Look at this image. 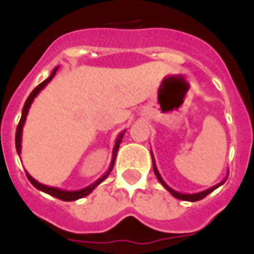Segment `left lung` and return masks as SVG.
Listing matches in <instances>:
<instances>
[{"label": "left lung", "instance_id": "8db88e82", "mask_svg": "<svg viewBox=\"0 0 254 254\" xmlns=\"http://www.w3.org/2000/svg\"><path fill=\"white\" fill-rule=\"evenodd\" d=\"M151 155H152V152H151ZM152 166H154V173H155V176H156V178L159 180L160 184H162V185H163V187H165L166 189H167V190L170 191L171 194H173V196L176 197V198H180V200H185V201H198V200H201V198H204V197L207 196V194H209L211 191L215 190L216 188H219V187H220V185H223L224 182H226V180H227V178H226L224 181L219 182V184H216L215 187L209 188V189H207V190L198 191V193H191V194H187V193H180V191H177V190H174V189H171V188L169 187V185H167V184H166L165 181H163V178L160 177L159 171H158V169H156V165H155L154 155H152Z\"/></svg>", "mask_w": 254, "mask_h": 254}]
</instances>
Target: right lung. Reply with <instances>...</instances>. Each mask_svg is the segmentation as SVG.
Segmentation results:
<instances>
[{"instance_id": "right-lung-1", "label": "right lung", "mask_w": 254, "mask_h": 254, "mask_svg": "<svg viewBox=\"0 0 254 254\" xmlns=\"http://www.w3.org/2000/svg\"><path fill=\"white\" fill-rule=\"evenodd\" d=\"M58 70V66L54 67V70L52 72V74L49 76V77L45 80V81H42L38 87H36L32 92L30 94V96L27 98L24 103V107H23V111H21V118H20V122L19 125H17V129H16V151H17V154L20 155L21 152V133H23V127H24V122L27 120V114H28V110H30L31 105H32V102L35 99V96L39 92H41L42 89L46 87L47 84L52 81V78L56 76V73ZM124 134H125V130L121 132L118 134V137L116 140V144H114V148H113V156H111V162H110V166H109V170L106 171L103 176L100 177L99 180H96L94 184H91L89 187L84 188V189H80V190H63V189H58V188H52V187H47V185H43L41 182H38L36 180H34L32 177L27 173V178L30 180V182L36 188V189H39V190L45 191L47 194H50L53 197H57L60 200H63V201H74V200H78V198H81V197H85L87 194H89L91 191L94 190L95 188L99 185L100 182H103L109 177V174L111 173L113 170V167H114V162H116V155H117V151L120 148V144L122 141V137H124Z\"/></svg>"}]
</instances>
